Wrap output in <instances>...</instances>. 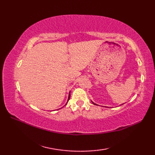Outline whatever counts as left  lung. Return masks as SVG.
<instances>
[{
    "instance_id": "left-lung-1",
    "label": "left lung",
    "mask_w": 155,
    "mask_h": 155,
    "mask_svg": "<svg viewBox=\"0 0 155 155\" xmlns=\"http://www.w3.org/2000/svg\"><path fill=\"white\" fill-rule=\"evenodd\" d=\"M92 104H94V105H97V104H94V103H93V102H92ZM123 104H122V105H123Z\"/></svg>"
}]
</instances>
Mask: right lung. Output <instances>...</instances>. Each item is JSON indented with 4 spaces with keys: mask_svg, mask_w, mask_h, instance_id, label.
Returning a JSON list of instances; mask_svg holds the SVG:
<instances>
[{
    "mask_svg": "<svg viewBox=\"0 0 155 155\" xmlns=\"http://www.w3.org/2000/svg\"><path fill=\"white\" fill-rule=\"evenodd\" d=\"M70 92H69V95H68V100H67V103H68V100H70ZM67 104H66V105H67Z\"/></svg>",
    "mask_w": 155,
    "mask_h": 155,
    "instance_id": "right-lung-1",
    "label": "right lung"
}]
</instances>
